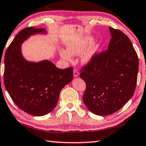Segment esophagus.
<instances>
[{
    "mask_svg": "<svg viewBox=\"0 0 146 146\" xmlns=\"http://www.w3.org/2000/svg\"><path fill=\"white\" fill-rule=\"evenodd\" d=\"M73 73H74V76L75 78L78 77V76H79V74H80V73L78 72V71L76 69H74V70Z\"/></svg>",
    "mask_w": 146,
    "mask_h": 146,
    "instance_id": "34e87169",
    "label": "esophagus"
}]
</instances>
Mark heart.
Masks as SVG:
<instances>
[{
    "label": "heart",
    "instance_id": "obj_1",
    "mask_svg": "<svg viewBox=\"0 0 146 146\" xmlns=\"http://www.w3.org/2000/svg\"><path fill=\"white\" fill-rule=\"evenodd\" d=\"M93 39H88L82 40L77 42H72L67 45L66 50H62L60 52V55L62 58L67 60H70L72 55L80 54L88 46L92 43ZM99 46L98 45H93L82 55V60L84 63H88L92 60L95 54L98 52Z\"/></svg>",
    "mask_w": 146,
    "mask_h": 146
}]
</instances>
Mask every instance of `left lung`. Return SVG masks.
<instances>
[{
  "label": "left lung",
  "mask_w": 146,
  "mask_h": 146,
  "mask_svg": "<svg viewBox=\"0 0 146 146\" xmlns=\"http://www.w3.org/2000/svg\"><path fill=\"white\" fill-rule=\"evenodd\" d=\"M108 49L96 53L82 67L85 81L84 104L95 115H111L122 108L134 95L138 73V57L127 35L109 27Z\"/></svg>",
  "instance_id": "obj_1"
}]
</instances>
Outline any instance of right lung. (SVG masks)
I'll list each match as a JSON object with an SVG mask.
<instances>
[{
	"label": "right lung",
	"instance_id": "add662e5",
	"mask_svg": "<svg viewBox=\"0 0 146 146\" xmlns=\"http://www.w3.org/2000/svg\"><path fill=\"white\" fill-rule=\"evenodd\" d=\"M43 28L21 30L5 55L4 83L19 108L33 116H43L57 104L62 89L73 79V68L60 69L49 60L29 62L22 56L21 45L30 35L46 33Z\"/></svg>",
	"mask_w": 146,
	"mask_h": 146
}]
</instances>
